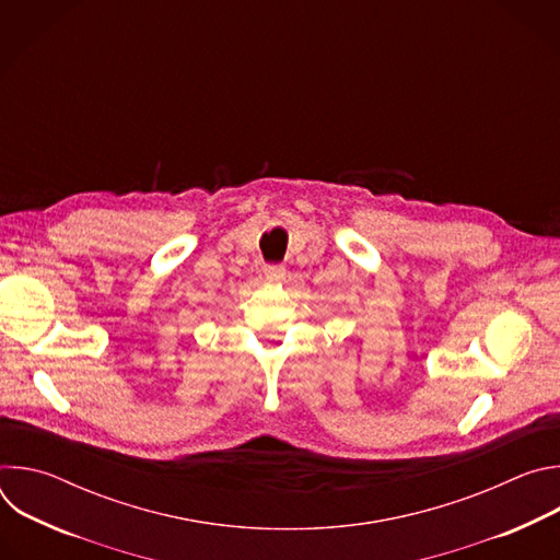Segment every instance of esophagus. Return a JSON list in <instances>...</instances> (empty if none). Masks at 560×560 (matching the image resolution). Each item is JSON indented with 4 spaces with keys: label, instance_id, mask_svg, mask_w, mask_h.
<instances>
[{
    "label": "esophagus",
    "instance_id": "1",
    "mask_svg": "<svg viewBox=\"0 0 560 560\" xmlns=\"http://www.w3.org/2000/svg\"><path fill=\"white\" fill-rule=\"evenodd\" d=\"M264 275H266L268 279H272V281H279V279H283L285 268H283L281 264H266V266H264Z\"/></svg>",
    "mask_w": 560,
    "mask_h": 560
}]
</instances>
